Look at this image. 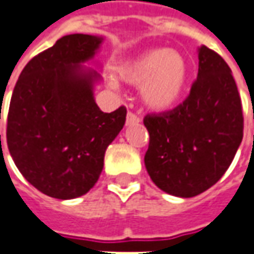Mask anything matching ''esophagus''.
Listing matches in <instances>:
<instances>
[{
    "label": "esophagus",
    "instance_id": "obj_1",
    "mask_svg": "<svg viewBox=\"0 0 254 254\" xmlns=\"http://www.w3.org/2000/svg\"><path fill=\"white\" fill-rule=\"evenodd\" d=\"M140 122V118L138 115H135V114H132V112H127V127H130V125H136Z\"/></svg>",
    "mask_w": 254,
    "mask_h": 254
}]
</instances>
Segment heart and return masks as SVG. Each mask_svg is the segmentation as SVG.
Returning a JSON list of instances; mask_svg holds the SVG:
<instances>
[{"instance_id":"b5f03b06","label":"heart","mask_w":254,"mask_h":254,"mask_svg":"<svg viewBox=\"0 0 254 254\" xmlns=\"http://www.w3.org/2000/svg\"><path fill=\"white\" fill-rule=\"evenodd\" d=\"M118 75L127 83L140 85L143 104L155 111H168L182 99L189 68L181 54L156 48L127 60L118 66ZM115 85V81H109Z\"/></svg>"}]
</instances>
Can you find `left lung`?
<instances>
[{
  "label": "left lung",
  "instance_id": "8db88e82",
  "mask_svg": "<svg viewBox=\"0 0 254 254\" xmlns=\"http://www.w3.org/2000/svg\"><path fill=\"white\" fill-rule=\"evenodd\" d=\"M197 58V79L183 104L143 119L149 176L163 192L182 197L213 186L243 139L242 102L229 65L204 45Z\"/></svg>",
  "mask_w": 254,
  "mask_h": 254
}]
</instances>
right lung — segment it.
Wrapping results in <instances>:
<instances>
[{
    "label": "right lung",
    "mask_w": 254,
    "mask_h": 254,
    "mask_svg": "<svg viewBox=\"0 0 254 254\" xmlns=\"http://www.w3.org/2000/svg\"><path fill=\"white\" fill-rule=\"evenodd\" d=\"M102 42L86 34L62 37L28 62L11 96V156L28 182L57 199L82 196L94 186L108 145L125 125V106L105 114L96 105L101 75L85 66Z\"/></svg>",
    "instance_id": "obj_1"
}]
</instances>
